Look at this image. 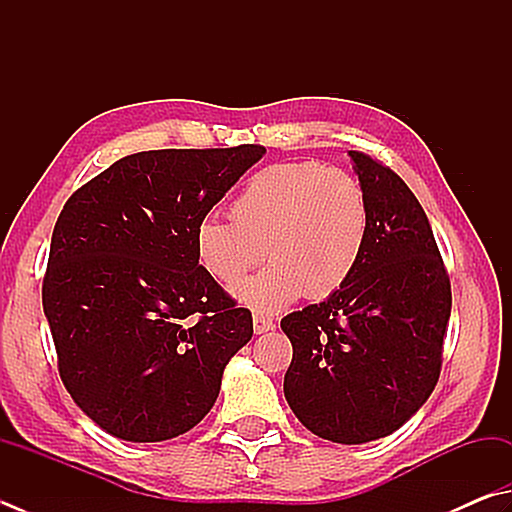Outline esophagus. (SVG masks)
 <instances>
[{"label":"esophagus","instance_id":"34e87169","mask_svg":"<svg viewBox=\"0 0 512 512\" xmlns=\"http://www.w3.org/2000/svg\"><path fill=\"white\" fill-rule=\"evenodd\" d=\"M276 327V323L272 321V318H267V316H254V332L256 334H265V332H272Z\"/></svg>","mask_w":512,"mask_h":512}]
</instances>
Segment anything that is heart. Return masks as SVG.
Returning a JSON list of instances; mask_svg holds the SVG:
<instances>
[{
    "label": "heart",
    "instance_id": "heart-1",
    "mask_svg": "<svg viewBox=\"0 0 512 512\" xmlns=\"http://www.w3.org/2000/svg\"><path fill=\"white\" fill-rule=\"evenodd\" d=\"M370 236L361 182L318 162H278L256 171L231 202V220L205 216L194 229L198 265L218 283L245 278L234 296L249 310L274 314L307 298H327L350 281Z\"/></svg>",
    "mask_w": 512,
    "mask_h": 512
}]
</instances>
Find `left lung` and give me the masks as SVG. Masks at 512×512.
I'll return each instance as SVG.
<instances>
[{"instance_id":"left-lung-1","label":"left lung","mask_w":512,"mask_h":512,"mask_svg":"<svg viewBox=\"0 0 512 512\" xmlns=\"http://www.w3.org/2000/svg\"><path fill=\"white\" fill-rule=\"evenodd\" d=\"M370 205L365 252L339 292L287 314L285 399L321 439L356 446L399 430L435 390L452 294L435 234L397 173L350 151Z\"/></svg>"}]
</instances>
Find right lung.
<instances>
[{"instance_id":"add662e5","label":"right lung","mask_w":512,"mask_h":512,"mask_svg":"<svg viewBox=\"0 0 512 512\" xmlns=\"http://www.w3.org/2000/svg\"><path fill=\"white\" fill-rule=\"evenodd\" d=\"M265 147L140 151L66 200L42 285L57 368L109 435L153 443L211 410L254 334L194 252V229Z\"/></svg>"}]
</instances>
